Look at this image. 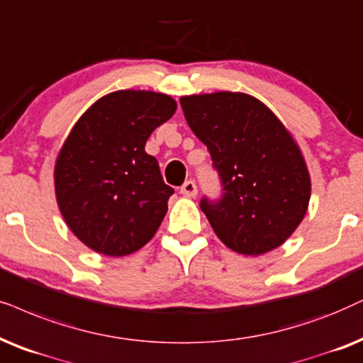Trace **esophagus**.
Here are the masks:
<instances>
[{
    "mask_svg": "<svg viewBox=\"0 0 363 363\" xmlns=\"http://www.w3.org/2000/svg\"><path fill=\"white\" fill-rule=\"evenodd\" d=\"M196 191H199V190H196L195 182H191V180L185 182V185L180 188V193H182L183 196H186V199H195Z\"/></svg>",
    "mask_w": 363,
    "mask_h": 363,
    "instance_id": "obj_1",
    "label": "esophagus"
}]
</instances>
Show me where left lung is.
I'll return each instance as SVG.
<instances>
[{
    "label": "left lung",
    "mask_w": 363,
    "mask_h": 363,
    "mask_svg": "<svg viewBox=\"0 0 363 363\" xmlns=\"http://www.w3.org/2000/svg\"><path fill=\"white\" fill-rule=\"evenodd\" d=\"M180 103L222 178V200L200 203L216 237L233 252L255 257L285 243L302 223L312 191L290 131L247 93H203Z\"/></svg>",
    "instance_id": "1"
}]
</instances>
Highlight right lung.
I'll return each instance as SVG.
<instances>
[{"mask_svg":"<svg viewBox=\"0 0 363 363\" xmlns=\"http://www.w3.org/2000/svg\"><path fill=\"white\" fill-rule=\"evenodd\" d=\"M175 111L170 95L120 89L93 103L69 131L55 163L56 201L93 252L130 255L157 233L173 188L145 145Z\"/></svg>","mask_w":363,"mask_h":363,"instance_id":"1","label":"right lung"}]
</instances>
